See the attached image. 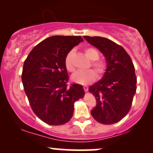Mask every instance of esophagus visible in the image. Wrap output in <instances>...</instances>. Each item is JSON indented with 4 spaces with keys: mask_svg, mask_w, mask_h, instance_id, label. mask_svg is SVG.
<instances>
[{
    "mask_svg": "<svg viewBox=\"0 0 153 153\" xmlns=\"http://www.w3.org/2000/svg\"><path fill=\"white\" fill-rule=\"evenodd\" d=\"M83 89L84 91L86 92V91H88V86H83Z\"/></svg>",
    "mask_w": 153,
    "mask_h": 153,
    "instance_id": "obj_1",
    "label": "esophagus"
}]
</instances>
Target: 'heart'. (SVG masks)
Listing matches in <instances>:
<instances>
[{
    "mask_svg": "<svg viewBox=\"0 0 153 153\" xmlns=\"http://www.w3.org/2000/svg\"><path fill=\"white\" fill-rule=\"evenodd\" d=\"M84 53L88 58L92 60V67L94 68L96 73L99 75L103 74L106 69V65L102 60H98L99 57V52L93 47H88L84 50ZM74 54V51H71L68 52L65 59V65L66 69L69 72H73L75 71L73 63ZM95 79H96V73L92 70L87 71H78L72 75L73 81L81 85H88L94 81Z\"/></svg>",
    "mask_w": 153,
    "mask_h": 153,
    "instance_id": "heart-1",
    "label": "heart"
}]
</instances>
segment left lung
Listing matches in <instances>:
<instances>
[{
	"instance_id": "8db88e82",
	"label": "left lung",
	"mask_w": 153,
	"mask_h": 153,
	"mask_svg": "<svg viewBox=\"0 0 153 153\" xmlns=\"http://www.w3.org/2000/svg\"><path fill=\"white\" fill-rule=\"evenodd\" d=\"M83 37L103 54L106 62L102 78L89 88L97 103L91 115L101 124H114L130 110L137 89L134 65L125 50L111 40L101 36Z\"/></svg>"
}]
</instances>
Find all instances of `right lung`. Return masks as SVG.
<instances>
[{
  "label": "right lung",
  "instance_id": "right-lung-1",
  "mask_svg": "<svg viewBox=\"0 0 153 153\" xmlns=\"http://www.w3.org/2000/svg\"><path fill=\"white\" fill-rule=\"evenodd\" d=\"M83 42L80 36H52L36 45L24 61L22 82L33 111L50 125L69 122L74 103L83 96L82 85L68 86L66 55Z\"/></svg>",
  "mask_w": 153,
  "mask_h": 153
}]
</instances>
